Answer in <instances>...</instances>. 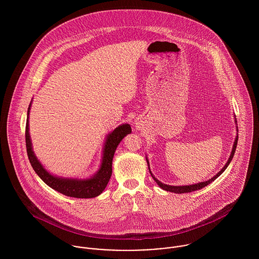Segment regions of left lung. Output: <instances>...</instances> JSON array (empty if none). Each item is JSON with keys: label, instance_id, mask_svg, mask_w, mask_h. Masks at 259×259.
I'll list each match as a JSON object with an SVG mask.
<instances>
[{"label": "left lung", "instance_id": "left-lung-1", "mask_svg": "<svg viewBox=\"0 0 259 259\" xmlns=\"http://www.w3.org/2000/svg\"><path fill=\"white\" fill-rule=\"evenodd\" d=\"M237 140H238V136H237V137H236V139H235V142H234V145H233V148H232L231 154H230V156H229V158H228V160H227L226 164L223 166V168H222V170H221L217 176H214L212 179H210V180H209V181H207V182L199 183V184H196V185H185V186H172V185H164V184L160 183V182H159V181H157V180H156L152 175H151V177H152V179L155 181V183H156L157 185H159L162 189L166 190V191L176 192V193H187V192H191V191H194V190L201 189L202 187H204V186L209 185L210 183H212V182H213L218 177H220V176L222 175V172L226 169V167L228 166V164L230 163V161H231V159H232V157H233V155H234V152H235V149H236V146H237ZM150 174H151V172H150Z\"/></svg>", "mask_w": 259, "mask_h": 259}]
</instances>
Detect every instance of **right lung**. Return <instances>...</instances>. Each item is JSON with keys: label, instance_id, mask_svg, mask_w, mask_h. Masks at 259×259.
Segmentation results:
<instances>
[{"label": "right lung", "instance_id": "add662e5", "mask_svg": "<svg viewBox=\"0 0 259 259\" xmlns=\"http://www.w3.org/2000/svg\"><path fill=\"white\" fill-rule=\"evenodd\" d=\"M31 110V104L28 109V119L26 122V148L29 160L36 171L37 176L41 179L44 183H46L53 189L71 197L76 198H92L100 195L103 190L106 188L111 177V163L114 151L117 148L120 141L128 134L132 133V127L130 124H122L116 127L111 134L108 136L105 148H104V156L100 170L98 174L89 180H69V179H60L50 175L39 163L34 151L32 149V143L29 134V112Z\"/></svg>", "mask_w": 259, "mask_h": 259}]
</instances>
